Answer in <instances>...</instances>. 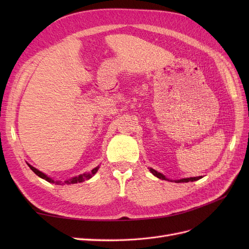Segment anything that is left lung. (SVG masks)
I'll return each mask as SVG.
<instances>
[{
  "label": "left lung",
  "mask_w": 249,
  "mask_h": 249,
  "mask_svg": "<svg viewBox=\"0 0 249 249\" xmlns=\"http://www.w3.org/2000/svg\"><path fill=\"white\" fill-rule=\"evenodd\" d=\"M149 171L153 173L155 177H157L158 178H161V179H165V180H169V182H176V183H188V182H194V180H197L199 178H201L202 177H193V178H179V179H170L167 178L164 175H162L161 172H158L157 170L153 169L152 167L148 168Z\"/></svg>",
  "instance_id": "8db88e82"
}]
</instances>
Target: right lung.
I'll use <instances>...</instances> for the list:
<instances>
[{
  "mask_svg": "<svg viewBox=\"0 0 249 249\" xmlns=\"http://www.w3.org/2000/svg\"><path fill=\"white\" fill-rule=\"evenodd\" d=\"M27 164H28V166H29L30 168H31V170L35 173V175H37L39 178H43V179H46L47 182H49V183L56 184V185H71V184L82 183V182H84V180H87V179H89V178H91L95 175V173L97 172V170H99V168H100V165H99V166H96V167L93 168L91 171L85 172V173H83V175H80V176H78V177H73V178H69V179H65L64 182H62V180H55V179H53L52 178L48 177V176L46 175V173H43V172H41L40 170H38L37 168L33 167L32 165H30L29 163H27Z\"/></svg>",
  "mask_w": 249,
  "mask_h": 249,
  "instance_id": "right-lung-1",
  "label": "right lung"
}]
</instances>
